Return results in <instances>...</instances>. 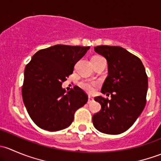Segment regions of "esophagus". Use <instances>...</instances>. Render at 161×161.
I'll list each match as a JSON object with an SVG mask.
<instances>
[{
	"label": "esophagus",
	"instance_id": "esophagus-1",
	"mask_svg": "<svg viewBox=\"0 0 161 161\" xmlns=\"http://www.w3.org/2000/svg\"><path fill=\"white\" fill-rule=\"evenodd\" d=\"M93 98H92V97H88V103H92V101H93Z\"/></svg>",
	"mask_w": 161,
	"mask_h": 161
}]
</instances>
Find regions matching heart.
<instances>
[{"mask_svg":"<svg viewBox=\"0 0 161 161\" xmlns=\"http://www.w3.org/2000/svg\"><path fill=\"white\" fill-rule=\"evenodd\" d=\"M101 58V57L94 56L92 58ZM95 85H96L95 82H90V81H86V80L82 81V82H80V86L82 87L84 90H86L88 92H91L93 91V87Z\"/></svg>","mask_w":161,"mask_h":161,"instance_id":"obj_1","label":"heart"}]
</instances>
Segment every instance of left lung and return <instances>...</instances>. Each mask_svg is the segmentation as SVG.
I'll return each instance as SVG.
<instances>
[{
    "label": "left lung",
    "mask_w": 161,
    "mask_h": 161,
    "mask_svg": "<svg viewBox=\"0 0 161 161\" xmlns=\"http://www.w3.org/2000/svg\"><path fill=\"white\" fill-rule=\"evenodd\" d=\"M94 50L106 58L108 75L101 92L111 99L96 97L101 110L93 114L92 124L100 132L118 135L134 124L147 103L148 78L138 57L117 46H97Z\"/></svg>",
    "instance_id": "1"
}]
</instances>
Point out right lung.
I'll return each instance as SVG.
<instances>
[{
  "label": "right lung",
  "instance_id": "obj_1",
  "mask_svg": "<svg viewBox=\"0 0 161 161\" xmlns=\"http://www.w3.org/2000/svg\"><path fill=\"white\" fill-rule=\"evenodd\" d=\"M89 49L58 44L32 57L24 71L22 95L31 119L40 129L55 131L69 127L75 112L86 103L88 96L82 89L74 86L67 92L61 85Z\"/></svg>",
  "mask_w": 161,
  "mask_h": 161
}]
</instances>
